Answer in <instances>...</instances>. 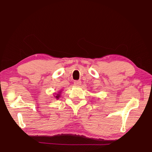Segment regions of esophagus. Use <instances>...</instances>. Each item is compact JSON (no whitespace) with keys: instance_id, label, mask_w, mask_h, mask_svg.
I'll list each match as a JSON object with an SVG mask.
<instances>
[{"instance_id":"obj_1","label":"esophagus","mask_w":152,"mask_h":152,"mask_svg":"<svg viewBox=\"0 0 152 152\" xmlns=\"http://www.w3.org/2000/svg\"><path fill=\"white\" fill-rule=\"evenodd\" d=\"M74 84H75V85H76V86H80V85H81V81L80 80H75L74 81Z\"/></svg>"}]
</instances>
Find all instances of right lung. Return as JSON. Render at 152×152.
<instances>
[{
  "mask_svg": "<svg viewBox=\"0 0 152 152\" xmlns=\"http://www.w3.org/2000/svg\"><path fill=\"white\" fill-rule=\"evenodd\" d=\"M60 92H59V94H56V96H55V98H56V99H58L59 98H60Z\"/></svg>",
  "mask_w": 152,
  "mask_h": 152,
  "instance_id": "obj_1",
  "label": "right lung"
}]
</instances>
